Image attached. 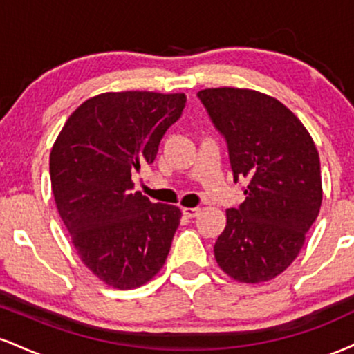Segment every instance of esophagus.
<instances>
[{
    "mask_svg": "<svg viewBox=\"0 0 354 354\" xmlns=\"http://www.w3.org/2000/svg\"><path fill=\"white\" fill-rule=\"evenodd\" d=\"M201 208H183V214L188 218H196L200 214Z\"/></svg>",
    "mask_w": 354,
    "mask_h": 354,
    "instance_id": "obj_1",
    "label": "esophagus"
}]
</instances>
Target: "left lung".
<instances>
[{"label": "left lung", "instance_id": "8db88e82", "mask_svg": "<svg viewBox=\"0 0 354 354\" xmlns=\"http://www.w3.org/2000/svg\"><path fill=\"white\" fill-rule=\"evenodd\" d=\"M198 98L228 143L234 181L248 180L246 200L226 209L214 258L239 283L270 281L295 261L318 218V149L298 116L273 96L225 86L201 89Z\"/></svg>", "mask_w": 354, "mask_h": 354}]
</instances>
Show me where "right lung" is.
I'll return each instance as SVG.
<instances>
[{
    "label": "right lung",
    "instance_id": "obj_1",
    "mask_svg": "<svg viewBox=\"0 0 354 354\" xmlns=\"http://www.w3.org/2000/svg\"><path fill=\"white\" fill-rule=\"evenodd\" d=\"M185 103L183 93H103L71 113L53 145L59 216L84 266L116 290L153 279L180 226V208L133 191L131 174L153 163Z\"/></svg>",
    "mask_w": 354,
    "mask_h": 354
}]
</instances>
